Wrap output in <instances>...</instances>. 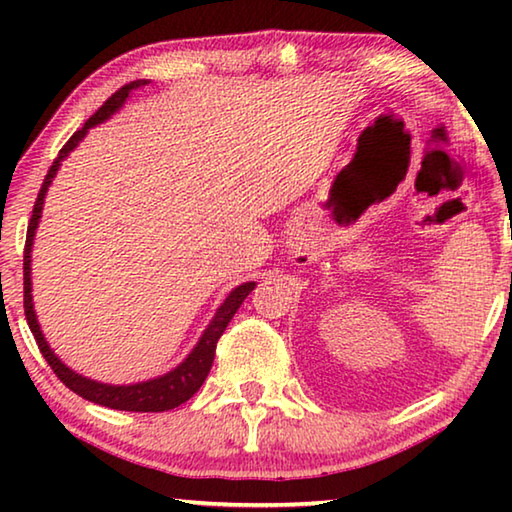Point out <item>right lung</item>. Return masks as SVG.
<instances>
[{
  "label": "right lung",
  "instance_id": "add662e5",
  "mask_svg": "<svg viewBox=\"0 0 512 512\" xmlns=\"http://www.w3.org/2000/svg\"><path fill=\"white\" fill-rule=\"evenodd\" d=\"M149 81L140 79L124 85L119 88L112 97L103 103V106L94 112V115L85 121L81 131H76L72 137H69L67 144L60 149L58 158L51 164L45 183H42L36 205H33V214L29 221V230H27V246H24V316H27V323L33 332V339H36L38 348L42 352V357L47 359L51 370L56 372V377L63 381V384L74 391L76 395H81L83 400H90L94 404L108 406V409H117V411H140V413H160V411H171L176 406L185 404L189 397H192L198 388L203 386V381L207 377V372L212 368L214 361V352H216V343H219L221 334L225 332V327L232 320V316L237 314V309L241 307V302L246 300L250 291L255 289V282H244L239 284L237 289L230 291V296L223 300V305L216 309L214 318L210 320V325L205 327V332L198 343L194 345V350L187 354V359L169 370L167 375H160L155 379H146V381H137V384H128V386H112V384H101V381H94L79 375L72 368H67L63 361H60L54 350L49 348V343L45 341V334L38 325L36 318V309H33V296H31V248H33V237H36L40 216H42V205H45V196L47 189L51 185V180L56 178V173L60 169V162H63L69 153H72L79 142L88 135L90 128L99 126L106 121L108 117L115 115V112L124 106V101L128 99V94L133 90L142 88Z\"/></svg>",
  "mask_w": 512,
  "mask_h": 512
}]
</instances>
